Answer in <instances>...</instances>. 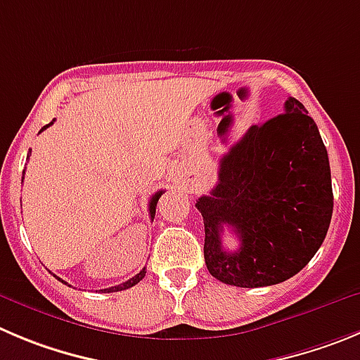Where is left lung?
<instances>
[{
    "instance_id": "left-lung-1",
    "label": "left lung",
    "mask_w": 360,
    "mask_h": 360,
    "mask_svg": "<svg viewBox=\"0 0 360 360\" xmlns=\"http://www.w3.org/2000/svg\"><path fill=\"white\" fill-rule=\"evenodd\" d=\"M284 112L252 126L220 160L218 183L195 207L204 218L210 274L238 288L274 286L314 257L330 226L328 154L316 122L290 97ZM231 226L240 248L221 245Z\"/></svg>"
}]
</instances>
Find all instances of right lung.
<instances>
[{"mask_svg": "<svg viewBox=\"0 0 360 360\" xmlns=\"http://www.w3.org/2000/svg\"><path fill=\"white\" fill-rule=\"evenodd\" d=\"M53 122H55V120H53ZM53 122L46 124V126H44L40 131H44V129H46V127H49ZM30 154H32V150H30ZM161 193H163V190L158 191V193H154L153 199L149 200V214H150V220H154V214H156V204H158V200H160ZM146 271H147L146 266H143L142 270H140L139 274L134 275V277H131L129 281L122 282V284H119V286H113V288H106V290H101V293H115V291H122V290H127V288H133L134 284H139V282L142 281L143 277H146ZM60 281H62V278H60ZM62 282H63V281H62ZM63 284H67V282H63Z\"/></svg>", "mask_w": 360, "mask_h": 360, "instance_id": "1", "label": "right lung"}]
</instances>
